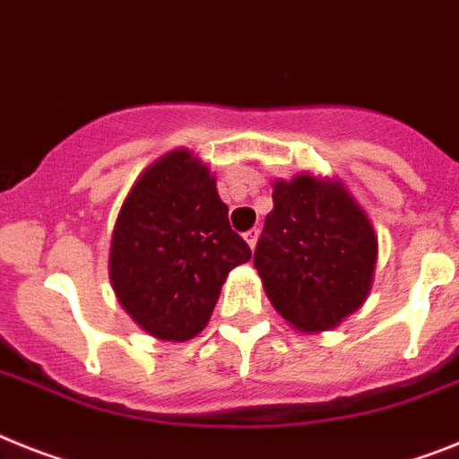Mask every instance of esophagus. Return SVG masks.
Here are the masks:
<instances>
[{
    "label": "esophagus",
    "mask_w": 459,
    "mask_h": 459,
    "mask_svg": "<svg viewBox=\"0 0 459 459\" xmlns=\"http://www.w3.org/2000/svg\"><path fill=\"white\" fill-rule=\"evenodd\" d=\"M245 240H247L249 247H256V240H259V229H249L247 233H245Z\"/></svg>",
    "instance_id": "34e87169"
}]
</instances>
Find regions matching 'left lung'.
I'll return each mask as SVG.
<instances>
[{
    "label": "left lung",
    "instance_id": "obj_1",
    "mask_svg": "<svg viewBox=\"0 0 459 459\" xmlns=\"http://www.w3.org/2000/svg\"><path fill=\"white\" fill-rule=\"evenodd\" d=\"M378 238L341 184L299 175L275 182L254 268L275 310L301 331L336 326L364 303Z\"/></svg>",
    "mask_w": 459,
    "mask_h": 459
}]
</instances>
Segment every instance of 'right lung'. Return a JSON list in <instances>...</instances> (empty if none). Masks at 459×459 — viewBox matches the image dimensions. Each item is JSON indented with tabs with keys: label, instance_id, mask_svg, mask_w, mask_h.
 I'll use <instances>...</instances> for the list:
<instances>
[{
	"label": "right lung",
	"instance_id": "add662e5",
	"mask_svg": "<svg viewBox=\"0 0 459 459\" xmlns=\"http://www.w3.org/2000/svg\"><path fill=\"white\" fill-rule=\"evenodd\" d=\"M249 256L214 177L179 149L153 163L123 203L109 277L142 329L160 341H188L210 322L226 275Z\"/></svg>",
	"mask_w": 459,
	"mask_h": 459
}]
</instances>
